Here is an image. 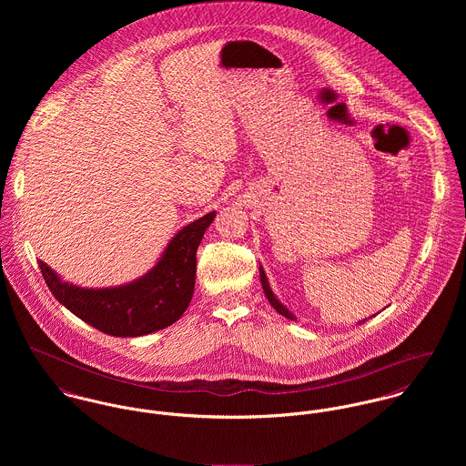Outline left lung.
I'll return each mask as SVG.
<instances>
[{"label":"left lung","instance_id":"1","mask_svg":"<svg viewBox=\"0 0 466 466\" xmlns=\"http://www.w3.org/2000/svg\"><path fill=\"white\" fill-rule=\"evenodd\" d=\"M260 281H262V289H264V292H266L267 299H268V303L272 305V309L278 312V314H281V316H285L287 319H296L278 299H276V296L272 294V290H270V287H268V281H267L266 270L260 267Z\"/></svg>","mask_w":466,"mask_h":466}]
</instances>
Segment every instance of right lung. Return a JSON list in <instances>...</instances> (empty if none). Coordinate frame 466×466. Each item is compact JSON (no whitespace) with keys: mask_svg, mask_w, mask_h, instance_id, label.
<instances>
[{"mask_svg":"<svg viewBox=\"0 0 466 466\" xmlns=\"http://www.w3.org/2000/svg\"><path fill=\"white\" fill-rule=\"evenodd\" d=\"M215 211L185 226L145 276L115 289H82L63 281L39 262L52 294L93 329L115 337H139L176 323L188 309L196 287V253Z\"/></svg>","mask_w":466,"mask_h":466,"instance_id":"right-lung-1","label":"right lung"}]
</instances>
